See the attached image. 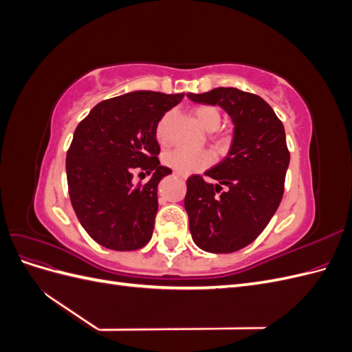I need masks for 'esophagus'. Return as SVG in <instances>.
I'll return each mask as SVG.
<instances>
[{"instance_id":"esophagus-1","label":"esophagus","mask_w":352,"mask_h":352,"mask_svg":"<svg viewBox=\"0 0 352 352\" xmlns=\"http://www.w3.org/2000/svg\"><path fill=\"white\" fill-rule=\"evenodd\" d=\"M175 175H176V176H179L180 179H186V176H185V175H180V173H175Z\"/></svg>"}]
</instances>
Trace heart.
I'll list each match as a JSON object with an SVG mask.
<instances>
[{
    "instance_id": "b5f03b06",
    "label": "heart",
    "mask_w": 352,
    "mask_h": 352,
    "mask_svg": "<svg viewBox=\"0 0 352 352\" xmlns=\"http://www.w3.org/2000/svg\"><path fill=\"white\" fill-rule=\"evenodd\" d=\"M192 113L202 129H206L207 132L217 131L221 124V113L214 105H198V107L192 110ZM173 117V111H167L155 124V140L162 146L167 145L170 141V126H172ZM212 140L220 146L226 145L228 135L216 133L212 135ZM163 162L167 167L173 168L176 173L189 175L211 166L212 155L208 151H189L185 150V148H176V150L164 154Z\"/></svg>"
}]
</instances>
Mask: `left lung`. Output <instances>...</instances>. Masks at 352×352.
Returning <instances> with one entry per match:
<instances>
[{"instance_id":"8db88e82","label":"left lung","mask_w":352,"mask_h":352,"mask_svg":"<svg viewBox=\"0 0 352 352\" xmlns=\"http://www.w3.org/2000/svg\"><path fill=\"white\" fill-rule=\"evenodd\" d=\"M188 97L220 105L235 124L228 157L204 173L217 184L199 175L186 180L190 235L204 251L235 252L257 239L282 201L291 158L285 127L270 105L251 92L216 88Z\"/></svg>"}]
</instances>
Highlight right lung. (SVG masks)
<instances>
[{
	"label": "right lung",
	"instance_id": "obj_1",
	"mask_svg": "<svg viewBox=\"0 0 352 352\" xmlns=\"http://www.w3.org/2000/svg\"><path fill=\"white\" fill-rule=\"evenodd\" d=\"M184 94L136 91L104 100L78 124L66 173L74 212L102 247L135 251L150 242L158 210L157 186L172 170L160 166L155 124ZM153 172L148 183L133 175Z\"/></svg>",
	"mask_w": 352,
	"mask_h": 352
}]
</instances>
